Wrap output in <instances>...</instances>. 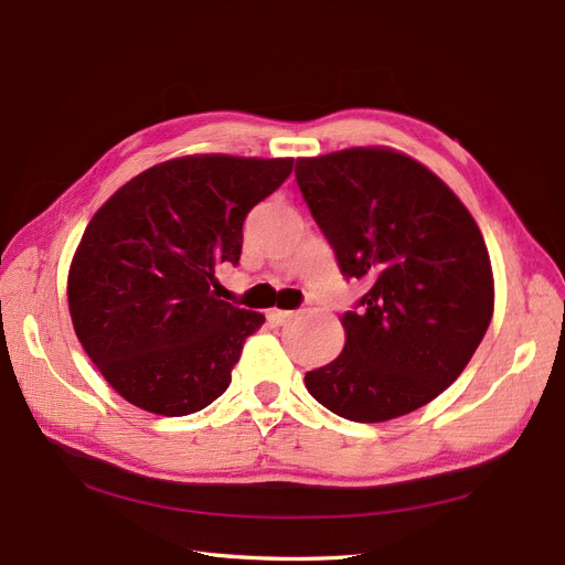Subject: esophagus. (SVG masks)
Returning <instances> with one entry per match:
<instances>
[{
  "label": "esophagus",
  "instance_id": "esophagus-1",
  "mask_svg": "<svg viewBox=\"0 0 565 565\" xmlns=\"http://www.w3.org/2000/svg\"><path fill=\"white\" fill-rule=\"evenodd\" d=\"M267 319H269L271 323H277V326H284L286 321H290V319H294V312H288V309H279V307H271V309H267Z\"/></svg>",
  "mask_w": 565,
  "mask_h": 565
}]
</instances>
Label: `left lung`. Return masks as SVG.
<instances>
[{
    "instance_id": "8db88e82",
    "label": "left lung",
    "mask_w": 565,
    "mask_h": 565,
    "mask_svg": "<svg viewBox=\"0 0 565 565\" xmlns=\"http://www.w3.org/2000/svg\"><path fill=\"white\" fill-rule=\"evenodd\" d=\"M298 188L344 277L369 284L340 317L342 352L305 375L321 406L385 423L429 404L460 377L493 317L483 234L444 180L385 148L296 161Z\"/></svg>"
}]
</instances>
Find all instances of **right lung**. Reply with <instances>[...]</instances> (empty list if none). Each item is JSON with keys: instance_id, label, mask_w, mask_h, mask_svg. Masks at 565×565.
<instances>
[{"instance_id": "obj_1", "label": "right lung", "mask_w": 565, "mask_h": 565, "mask_svg": "<svg viewBox=\"0 0 565 565\" xmlns=\"http://www.w3.org/2000/svg\"><path fill=\"white\" fill-rule=\"evenodd\" d=\"M290 171V157H175L131 178L90 217L67 271L70 317L126 402L180 417L230 387L265 317L217 298L215 275L239 263L248 211Z\"/></svg>"}]
</instances>
